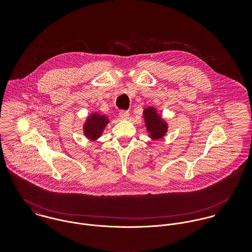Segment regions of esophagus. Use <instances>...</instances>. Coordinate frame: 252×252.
<instances>
[{
    "instance_id": "1",
    "label": "esophagus",
    "mask_w": 252,
    "mask_h": 252,
    "mask_svg": "<svg viewBox=\"0 0 252 252\" xmlns=\"http://www.w3.org/2000/svg\"><path fill=\"white\" fill-rule=\"evenodd\" d=\"M129 112L127 111V110H120L119 111V117L121 118V119H123V120H126V119H128L129 118Z\"/></svg>"
}]
</instances>
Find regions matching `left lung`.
I'll return each instance as SVG.
<instances>
[{
    "mask_svg": "<svg viewBox=\"0 0 252 252\" xmlns=\"http://www.w3.org/2000/svg\"><path fill=\"white\" fill-rule=\"evenodd\" d=\"M144 121L149 137L158 140L165 136L168 126L167 123L157 113L156 108L149 107L144 110Z\"/></svg>",
    "mask_w": 252,
    "mask_h": 252,
    "instance_id": "left-lung-1",
    "label": "left lung"
}]
</instances>
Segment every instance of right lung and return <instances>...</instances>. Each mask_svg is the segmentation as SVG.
<instances>
[{
  "label": "right lung",
  "mask_w": 252,
  "mask_h": 252,
  "mask_svg": "<svg viewBox=\"0 0 252 252\" xmlns=\"http://www.w3.org/2000/svg\"><path fill=\"white\" fill-rule=\"evenodd\" d=\"M108 123L107 116L99 114V113H92L86 123L83 126L84 135L92 141L97 140L103 133L106 125Z\"/></svg>",
  "instance_id": "obj_1"
}]
</instances>
